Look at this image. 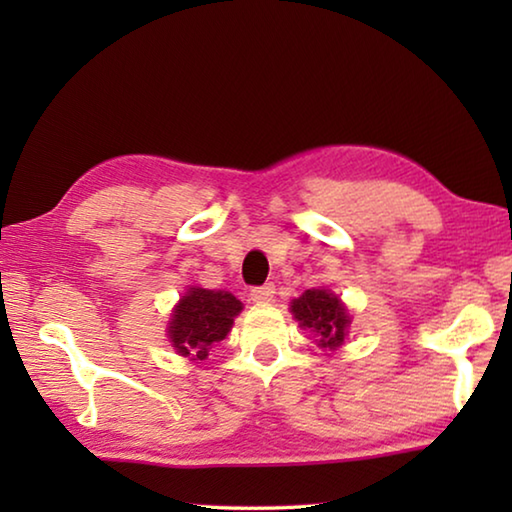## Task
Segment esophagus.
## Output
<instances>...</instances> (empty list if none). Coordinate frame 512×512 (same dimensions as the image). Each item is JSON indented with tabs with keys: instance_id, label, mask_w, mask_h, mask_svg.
Masks as SVG:
<instances>
[{
	"instance_id": "1",
	"label": "esophagus",
	"mask_w": 512,
	"mask_h": 512,
	"mask_svg": "<svg viewBox=\"0 0 512 512\" xmlns=\"http://www.w3.org/2000/svg\"><path fill=\"white\" fill-rule=\"evenodd\" d=\"M275 296V284H264V287H255L250 291V300L257 302V305H266Z\"/></svg>"
}]
</instances>
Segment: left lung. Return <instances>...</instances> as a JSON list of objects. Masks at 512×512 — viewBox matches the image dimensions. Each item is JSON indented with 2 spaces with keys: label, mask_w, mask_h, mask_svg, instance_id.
Wrapping results in <instances>:
<instances>
[{
  "label": "left lung",
  "mask_w": 512,
  "mask_h": 512,
  "mask_svg": "<svg viewBox=\"0 0 512 512\" xmlns=\"http://www.w3.org/2000/svg\"><path fill=\"white\" fill-rule=\"evenodd\" d=\"M291 314L302 329L316 334L320 348H341L348 336L350 314L339 296L327 289H307L300 298L291 302Z\"/></svg>",
  "instance_id": "8db88e82"
}]
</instances>
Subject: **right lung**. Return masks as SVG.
<instances>
[{"label":"right lung","mask_w":512,"mask_h":512,"mask_svg":"<svg viewBox=\"0 0 512 512\" xmlns=\"http://www.w3.org/2000/svg\"><path fill=\"white\" fill-rule=\"evenodd\" d=\"M244 305L230 291L189 287L173 307L167 336L171 348L192 361L207 359L212 343L228 336Z\"/></svg>","instance_id":"add662e5"}]
</instances>
